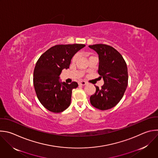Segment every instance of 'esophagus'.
I'll return each mask as SVG.
<instances>
[{"label": "esophagus", "mask_w": 158, "mask_h": 158, "mask_svg": "<svg viewBox=\"0 0 158 158\" xmlns=\"http://www.w3.org/2000/svg\"><path fill=\"white\" fill-rule=\"evenodd\" d=\"M87 84V82L85 81H80L79 82V85H85Z\"/></svg>", "instance_id": "34e87169"}]
</instances>
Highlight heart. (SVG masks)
Here are the masks:
<instances>
[{
	"label": "heart",
	"mask_w": 158,
	"mask_h": 158,
	"mask_svg": "<svg viewBox=\"0 0 158 158\" xmlns=\"http://www.w3.org/2000/svg\"><path fill=\"white\" fill-rule=\"evenodd\" d=\"M77 58H78V55H77V54H76V55L73 57V58H72V62H73V63L76 62V61H77Z\"/></svg>",
	"instance_id": "heart-1"
}]
</instances>
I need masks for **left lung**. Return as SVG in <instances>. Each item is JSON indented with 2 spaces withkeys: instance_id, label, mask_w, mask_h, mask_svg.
Segmentation results:
<instances>
[{
  "instance_id": "left-lung-1",
  "label": "left lung",
  "mask_w": 158,
  "mask_h": 158,
  "mask_svg": "<svg viewBox=\"0 0 158 158\" xmlns=\"http://www.w3.org/2000/svg\"><path fill=\"white\" fill-rule=\"evenodd\" d=\"M98 55V73L104 81L101 89L90 97L92 106L101 110L115 107L122 98L128 85V69L125 61L114 48L104 44L89 46Z\"/></svg>"
}]
</instances>
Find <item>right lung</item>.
Instances as JSON below:
<instances>
[{
  "instance_id": "obj_1",
  "label": "right lung",
  "mask_w": 158,
  "mask_h": 158,
  "mask_svg": "<svg viewBox=\"0 0 158 158\" xmlns=\"http://www.w3.org/2000/svg\"><path fill=\"white\" fill-rule=\"evenodd\" d=\"M83 44H58L48 49L37 61L33 72V85L37 97L47 110L60 113L71 104L72 90L76 82L68 84L60 81L63 69H68L76 52Z\"/></svg>"
}]
</instances>
